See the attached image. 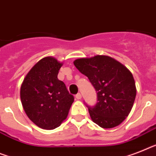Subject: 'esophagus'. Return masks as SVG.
<instances>
[{
	"mask_svg": "<svg viewBox=\"0 0 156 156\" xmlns=\"http://www.w3.org/2000/svg\"><path fill=\"white\" fill-rule=\"evenodd\" d=\"M81 97H82V96H81V94L80 93H78L76 95V98L77 99V100H80Z\"/></svg>",
	"mask_w": 156,
	"mask_h": 156,
	"instance_id": "obj_1",
	"label": "esophagus"
}]
</instances>
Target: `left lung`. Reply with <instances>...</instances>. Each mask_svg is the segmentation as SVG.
<instances>
[{
  "label": "left lung",
  "instance_id": "1",
  "mask_svg": "<svg viewBox=\"0 0 156 156\" xmlns=\"http://www.w3.org/2000/svg\"><path fill=\"white\" fill-rule=\"evenodd\" d=\"M73 64L88 78L97 92L96 105H87L92 121L103 128L119 125L129 115L136 99V83L132 73L108 56L80 58Z\"/></svg>",
  "mask_w": 156,
  "mask_h": 156
}]
</instances>
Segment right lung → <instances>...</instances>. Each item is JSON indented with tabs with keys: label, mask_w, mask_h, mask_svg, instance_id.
<instances>
[{
	"label": "right lung",
	"mask_w": 156,
	"mask_h": 156,
	"mask_svg": "<svg viewBox=\"0 0 156 156\" xmlns=\"http://www.w3.org/2000/svg\"><path fill=\"white\" fill-rule=\"evenodd\" d=\"M63 65L47 56L31 69L20 87L23 108L31 121L41 128L55 129L69 114L74 97L57 78Z\"/></svg>",
	"instance_id": "obj_1"
}]
</instances>
